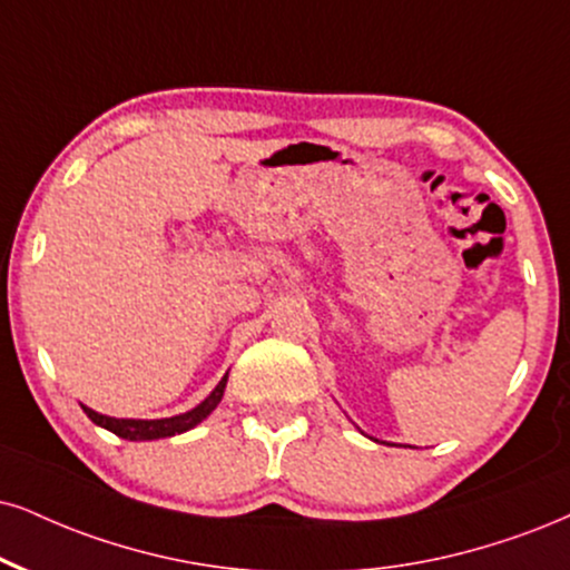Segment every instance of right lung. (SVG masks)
I'll return each instance as SVG.
<instances>
[{
  "instance_id": "add662e5",
  "label": "right lung",
  "mask_w": 570,
  "mask_h": 570,
  "mask_svg": "<svg viewBox=\"0 0 570 570\" xmlns=\"http://www.w3.org/2000/svg\"><path fill=\"white\" fill-rule=\"evenodd\" d=\"M224 389H227V375L222 377L219 385H216L214 391L208 393L203 402L195 406V410H189L185 414H174V417H160V420H126V417H108V414H100L95 410H89V406H81L83 412H87V417L91 420L95 425L105 428V431L116 433L118 439H129V441H153V439H168V435H177V433H185L189 428H195L203 420L208 417L210 412L216 410L224 396Z\"/></svg>"
}]
</instances>
